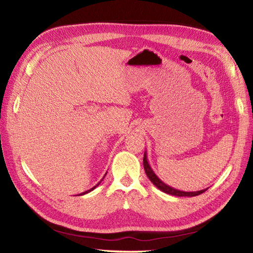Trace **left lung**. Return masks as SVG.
I'll return each mask as SVG.
<instances>
[{
	"label": "left lung",
	"mask_w": 253,
	"mask_h": 253,
	"mask_svg": "<svg viewBox=\"0 0 253 253\" xmlns=\"http://www.w3.org/2000/svg\"><path fill=\"white\" fill-rule=\"evenodd\" d=\"M143 166H144V170H146V174L148 176V178L151 180L152 184L157 188H159L161 191H163L165 193H169V195L176 196V197H195V196L201 195V193H203L204 191L208 189V188H207V189L199 190V191H181V190H178V189H175V188L170 187L169 185H166L165 182H163L157 175H155L153 169H151V166H150V164L148 162L146 152H144V155H143Z\"/></svg>",
	"instance_id": "8db88e82"
}]
</instances>
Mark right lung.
<instances>
[{
  "label": "right lung",
  "instance_id": "right-lung-1",
  "mask_svg": "<svg viewBox=\"0 0 253 253\" xmlns=\"http://www.w3.org/2000/svg\"><path fill=\"white\" fill-rule=\"evenodd\" d=\"M105 175H106V174H105ZM105 175H104V176H105ZM103 178H104V177H103ZM103 178H102V180H103ZM102 180H101V181H102ZM101 181H100V182H101ZM100 182H98V184H96L94 187L91 188V189H89V190H87V191H84V192H83V193H80V195H85V193H88V192H90V191H92L95 187H98V186L100 185ZM80 195H79V196H80Z\"/></svg>",
  "mask_w": 253,
  "mask_h": 253
}]
</instances>
